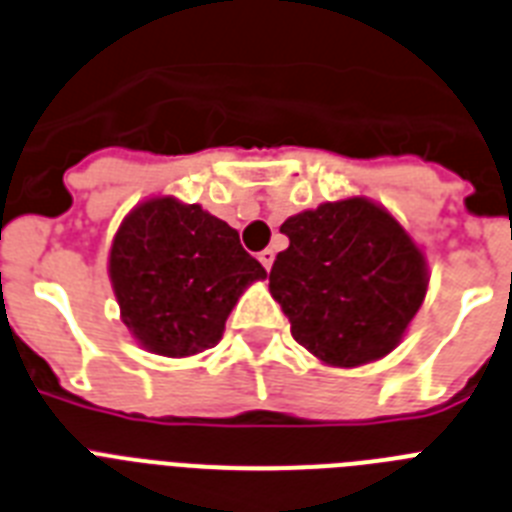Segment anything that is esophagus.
Returning <instances> with one entry per match:
<instances>
[{"mask_svg": "<svg viewBox=\"0 0 512 512\" xmlns=\"http://www.w3.org/2000/svg\"><path fill=\"white\" fill-rule=\"evenodd\" d=\"M273 260H276V252H273V249H263V252H260V263H263L265 270L273 268Z\"/></svg>", "mask_w": 512, "mask_h": 512, "instance_id": "esophagus-1", "label": "esophagus"}]
</instances>
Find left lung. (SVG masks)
<instances>
[{"label":"left lung","mask_w":512,"mask_h":512,"mask_svg":"<svg viewBox=\"0 0 512 512\" xmlns=\"http://www.w3.org/2000/svg\"><path fill=\"white\" fill-rule=\"evenodd\" d=\"M281 234L289 247L270 268V294L294 339L334 368L389 355L429 289L426 257L400 220L347 197L286 218Z\"/></svg>","instance_id":"1"}]
</instances>
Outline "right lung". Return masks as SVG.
<instances>
[{
  "instance_id": "obj_1",
  "label": "right lung",
  "mask_w": 512,
  "mask_h": 512,
  "mask_svg": "<svg viewBox=\"0 0 512 512\" xmlns=\"http://www.w3.org/2000/svg\"><path fill=\"white\" fill-rule=\"evenodd\" d=\"M107 270L131 336L162 357L215 347L244 289L268 276L236 228L176 197H152L123 218Z\"/></svg>"
}]
</instances>
